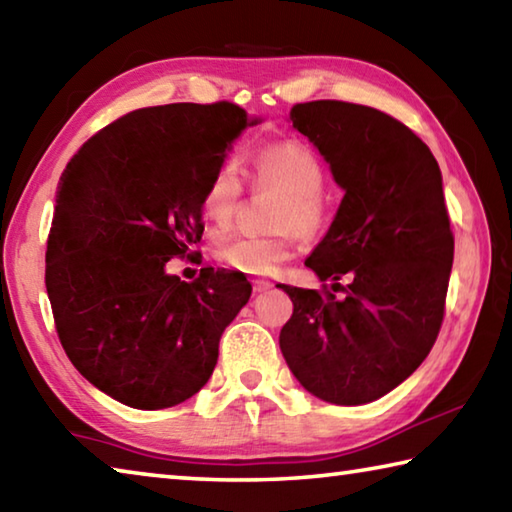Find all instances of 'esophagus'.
<instances>
[{"label": "esophagus", "mask_w": 512, "mask_h": 512, "mask_svg": "<svg viewBox=\"0 0 512 512\" xmlns=\"http://www.w3.org/2000/svg\"><path fill=\"white\" fill-rule=\"evenodd\" d=\"M271 287H273V282H268V280H253L255 293H264V291H268Z\"/></svg>", "instance_id": "esophagus-1"}]
</instances>
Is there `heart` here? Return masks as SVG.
I'll return each mask as SVG.
<instances>
[{"instance_id": "1", "label": "heart", "mask_w": 512, "mask_h": 512, "mask_svg": "<svg viewBox=\"0 0 512 512\" xmlns=\"http://www.w3.org/2000/svg\"><path fill=\"white\" fill-rule=\"evenodd\" d=\"M253 183L282 194L277 205V228H296L314 237L327 225L329 207L323 196L325 167L309 146L280 142L259 151L250 167ZM241 180L232 164H221L203 192V214L216 230L235 219ZM293 255V232L280 237H239L219 248V262L246 275H268Z\"/></svg>"}]
</instances>
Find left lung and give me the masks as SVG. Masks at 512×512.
I'll list each match as a JSON object with an SVG mask.
<instances>
[{"label":"left lung","instance_id":"left-lung-1","mask_svg":"<svg viewBox=\"0 0 512 512\" xmlns=\"http://www.w3.org/2000/svg\"><path fill=\"white\" fill-rule=\"evenodd\" d=\"M289 119L345 192L305 259L343 296L280 284L293 302L280 350L318 400L375 402L413 375L443 325L454 262L443 176L429 146L381 110L309 101Z\"/></svg>","mask_w":512,"mask_h":512}]
</instances>
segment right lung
Instances as JSON below:
<instances>
[{
    "label": "right lung",
    "mask_w": 512,
    "mask_h": 512,
    "mask_svg": "<svg viewBox=\"0 0 512 512\" xmlns=\"http://www.w3.org/2000/svg\"><path fill=\"white\" fill-rule=\"evenodd\" d=\"M262 119L235 103H169L112 121L69 160L47 241V296L74 368L126 406L169 409L207 384L250 298L244 273H167L203 235V192Z\"/></svg>",
    "instance_id": "right-lung-1"
}]
</instances>
